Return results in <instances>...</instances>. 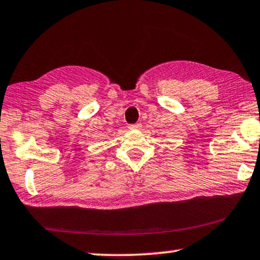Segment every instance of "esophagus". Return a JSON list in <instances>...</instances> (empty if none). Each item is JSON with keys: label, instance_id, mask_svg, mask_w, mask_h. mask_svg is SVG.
I'll list each match as a JSON object with an SVG mask.
<instances>
[{"label": "esophagus", "instance_id": "obj_1", "mask_svg": "<svg viewBox=\"0 0 260 260\" xmlns=\"http://www.w3.org/2000/svg\"><path fill=\"white\" fill-rule=\"evenodd\" d=\"M131 129H140L141 128V123L138 122V123H132V125L128 126Z\"/></svg>", "mask_w": 260, "mask_h": 260}]
</instances>
